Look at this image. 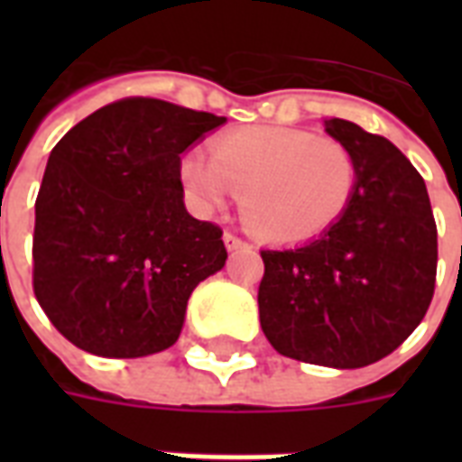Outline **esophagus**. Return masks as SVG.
<instances>
[{
    "label": "esophagus",
    "mask_w": 462,
    "mask_h": 462,
    "mask_svg": "<svg viewBox=\"0 0 462 462\" xmlns=\"http://www.w3.org/2000/svg\"><path fill=\"white\" fill-rule=\"evenodd\" d=\"M223 239H225V246H227L230 252H237V249H245L246 246L245 239L237 237V235H232V232H225Z\"/></svg>",
    "instance_id": "1"
}]
</instances>
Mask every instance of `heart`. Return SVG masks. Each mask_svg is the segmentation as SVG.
<instances>
[{
  "label": "heart",
  "mask_w": 462,
  "mask_h": 462,
  "mask_svg": "<svg viewBox=\"0 0 462 462\" xmlns=\"http://www.w3.org/2000/svg\"><path fill=\"white\" fill-rule=\"evenodd\" d=\"M181 180L203 213L232 191L254 235L304 242L328 230L350 206L357 160L333 136L302 129H239L210 143V160L189 153Z\"/></svg>",
  "instance_id": "heart-1"
}]
</instances>
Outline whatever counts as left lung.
I'll list each match as a JSON object with an SVG mask.
<instances>
[{"label": "left lung", "mask_w": 462, "mask_h": 462, "mask_svg": "<svg viewBox=\"0 0 462 462\" xmlns=\"http://www.w3.org/2000/svg\"><path fill=\"white\" fill-rule=\"evenodd\" d=\"M326 132L357 160V187L328 230L263 249L261 328L285 357L357 369L420 326L437 285V223L422 174L379 134L347 119Z\"/></svg>", "instance_id": "8db88e82"}]
</instances>
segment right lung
I'll return each mask as SVG.
<instances>
[{
	"instance_id": "1",
	"label": "right lung",
	"mask_w": 462,
	"mask_h": 462,
	"mask_svg": "<svg viewBox=\"0 0 462 462\" xmlns=\"http://www.w3.org/2000/svg\"><path fill=\"white\" fill-rule=\"evenodd\" d=\"M223 122L122 97L52 148L35 199L32 292L69 343L117 359L177 343L189 295L227 259L223 230L184 208L180 155Z\"/></svg>"
}]
</instances>
